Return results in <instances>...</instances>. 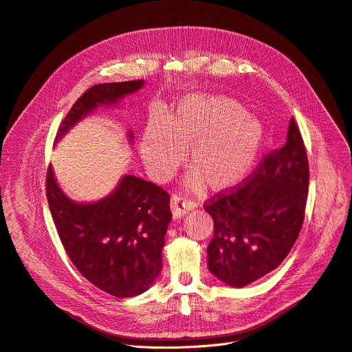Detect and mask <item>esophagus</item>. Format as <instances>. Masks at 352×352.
Returning <instances> with one entry per match:
<instances>
[{
  "mask_svg": "<svg viewBox=\"0 0 352 352\" xmlns=\"http://www.w3.org/2000/svg\"><path fill=\"white\" fill-rule=\"evenodd\" d=\"M195 209V203L184 199L182 196H173L170 199V210L173 217H182L184 214H188L190 210Z\"/></svg>",
  "mask_w": 352,
  "mask_h": 352,
  "instance_id": "esophagus-1",
  "label": "esophagus"
}]
</instances>
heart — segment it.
<instances>
[{
    "instance_id": "1",
    "label": "heart",
    "mask_w": 352,
    "mask_h": 352,
    "mask_svg": "<svg viewBox=\"0 0 352 352\" xmlns=\"http://www.w3.org/2000/svg\"><path fill=\"white\" fill-rule=\"evenodd\" d=\"M264 129L240 102L221 95L188 94L164 118L155 113L140 138L139 152L148 173L169 180L186 148L192 168L184 183L193 192L208 184L213 193L236 189L257 160Z\"/></svg>"
}]
</instances>
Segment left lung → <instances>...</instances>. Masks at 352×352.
Here are the masks:
<instances>
[{
  "mask_svg": "<svg viewBox=\"0 0 352 352\" xmlns=\"http://www.w3.org/2000/svg\"><path fill=\"white\" fill-rule=\"evenodd\" d=\"M308 159L294 118L284 146L268 155L236 192L206 204L214 221L208 267L230 287H245L283 263L304 221Z\"/></svg>",
  "mask_w": 352,
  "mask_h": 352,
  "instance_id": "1",
  "label": "left lung"
}]
</instances>
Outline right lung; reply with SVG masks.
Masks as SVG:
<instances>
[{"mask_svg": "<svg viewBox=\"0 0 352 352\" xmlns=\"http://www.w3.org/2000/svg\"><path fill=\"white\" fill-rule=\"evenodd\" d=\"M143 85L144 80L139 79L92 87L60 123L56 142L99 108L119 105ZM128 139L133 142L131 129ZM47 197L62 245L89 283L118 298L149 290L162 270L164 234L172 220L166 192L133 175H123L108 196L75 201L60 189L50 166Z\"/></svg>", "mask_w": 352, "mask_h": 352, "instance_id": "right-lung-1", "label": "right lung"}]
</instances>
